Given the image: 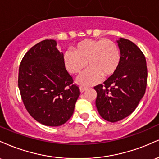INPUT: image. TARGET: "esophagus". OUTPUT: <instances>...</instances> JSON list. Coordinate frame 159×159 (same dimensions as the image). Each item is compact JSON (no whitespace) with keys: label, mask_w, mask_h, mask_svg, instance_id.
I'll list each match as a JSON object with an SVG mask.
<instances>
[{"label":"esophagus","mask_w":159,"mask_h":159,"mask_svg":"<svg viewBox=\"0 0 159 159\" xmlns=\"http://www.w3.org/2000/svg\"><path fill=\"white\" fill-rule=\"evenodd\" d=\"M87 87H83V86H81V87H80V91H81V93L84 92L85 90H87Z\"/></svg>","instance_id":"1"}]
</instances>
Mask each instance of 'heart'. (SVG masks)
<instances>
[{"label": "heart", "mask_w": 159, "mask_h": 159, "mask_svg": "<svg viewBox=\"0 0 159 159\" xmlns=\"http://www.w3.org/2000/svg\"><path fill=\"white\" fill-rule=\"evenodd\" d=\"M120 52L116 45L106 39H87L78 43L73 51L63 54V63L70 73L79 74L87 66L90 68L78 78L82 84L89 85L99 79L112 75L120 64Z\"/></svg>", "instance_id": "1"}]
</instances>
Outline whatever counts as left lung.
<instances>
[{
    "instance_id": "left-lung-1",
    "label": "left lung",
    "mask_w": 159,
    "mask_h": 159,
    "mask_svg": "<svg viewBox=\"0 0 159 159\" xmlns=\"http://www.w3.org/2000/svg\"><path fill=\"white\" fill-rule=\"evenodd\" d=\"M120 64L116 72L103 83L94 87L97 93L96 106L100 116L115 123L136 109L147 87V68L141 50L130 40H117Z\"/></svg>"
}]
</instances>
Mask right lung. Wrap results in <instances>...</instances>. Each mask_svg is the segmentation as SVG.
<instances>
[{"mask_svg":"<svg viewBox=\"0 0 159 159\" xmlns=\"http://www.w3.org/2000/svg\"><path fill=\"white\" fill-rule=\"evenodd\" d=\"M54 39L32 47L19 66L18 85L24 105L34 119L48 126L69 120L80 95L63 63V54Z\"/></svg>","mask_w":159,"mask_h":159,"instance_id":"right-lung-1","label":"right lung"}]
</instances>
